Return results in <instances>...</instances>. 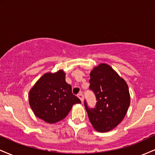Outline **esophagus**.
Returning a JSON list of instances; mask_svg holds the SVG:
<instances>
[{"label":"esophagus","mask_w":155,"mask_h":155,"mask_svg":"<svg viewBox=\"0 0 155 155\" xmlns=\"http://www.w3.org/2000/svg\"><path fill=\"white\" fill-rule=\"evenodd\" d=\"M78 97H79L80 100H81V103H83V101H84V95H83V94L82 93H79V95H78Z\"/></svg>","instance_id":"1"}]
</instances>
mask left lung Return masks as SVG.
I'll use <instances>...</instances> for the list:
<instances>
[{
	"label": "left lung",
	"instance_id": "left-lung-1",
	"mask_svg": "<svg viewBox=\"0 0 155 155\" xmlns=\"http://www.w3.org/2000/svg\"><path fill=\"white\" fill-rule=\"evenodd\" d=\"M90 90L96 97V106H84L92 125L99 132L116 127L127 114L130 104L129 89L124 80L110 65L101 63L90 72Z\"/></svg>",
	"mask_w": 155,
	"mask_h": 155
}]
</instances>
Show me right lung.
Wrapping results in <instances>:
<instances>
[{"label": "right lung", "instance_id": "right-lung-1", "mask_svg": "<svg viewBox=\"0 0 155 155\" xmlns=\"http://www.w3.org/2000/svg\"><path fill=\"white\" fill-rule=\"evenodd\" d=\"M29 104L37 117L52 124L65 118L73 105L81 101L72 93V87L65 81L63 70L47 73L29 92Z\"/></svg>", "mask_w": 155, "mask_h": 155}]
</instances>
